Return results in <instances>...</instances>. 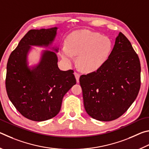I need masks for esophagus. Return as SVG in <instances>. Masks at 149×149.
<instances>
[{"mask_svg": "<svg viewBox=\"0 0 149 149\" xmlns=\"http://www.w3.org/2000/svg\"><path fill=\"white\" fill-rule=\"evenodd\" d=\"M74 75H75V79H76V81L77 83H79V77H80V75L79 73L77 72H74Z\"/></svg>", "mask_w": 149, "mask_h": 149, "instance_id": "34e87169", "label": "esophagus"}]
</instances>
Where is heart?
<instances>
[{
    "mask_svg": "<svg viewBox=\"0 0 149 149\" xmlns=\"http://www.w3.org/2000/svg\"><path fill=\"white\" fill-rule=\"evenodd\" d=\"M112 45L110 39L99 33L89 30L75 31L65 39V46L60 50L62 58L68 64L78 56V66L83 72L91 73L99 70L110 56Z\"/></svg>",
    "mask_w": 149,
    "mask_h": 149,
    "instance_id": "heart-1",
    "label": "heart"
}]
</instances>
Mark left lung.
Masks as SVG:
<instances>
[{
    "label": "left lung",
    "mask_w": 149,
    "mask_h": 149,
    "mask_svg": "<svg viewBox=\"0 0 149 149\" xmlns=\"http://www.w3.org/2000/svg\"><path fill=\"white\" fill-rule=\"evenodd\" d=\"M85 109L95 120L109 122L127 110L141 86V64L130 41L120 32L104 65L79 78Z\"/></svg>",
    "instance_id": "left-lung-1"
}]
</instances>
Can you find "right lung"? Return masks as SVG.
Returning <instances> with one entry per match:
<instances>
[{"label": "right lung", "mask_w": 149, "mask_h": 149, "mask_svg": "<svg viewBox=\"0 0 149 149\" xmlns=\"http://www.w3.org/2000/svg\"><path fill=\"white\" fill-rule=\"evenodd\" d=\"M57 29L29 30L12 52L7 63L6 89L9 99L23 116L36 122L56 116L64 96L76 84L72 70L58 68L57 55L53 51L44 50L38 64L28 65L31 46L49 47ZM52 49L58 51L57 48Z\"/></svg>", "instance_id": "right-lung-1"}]
</instances>
